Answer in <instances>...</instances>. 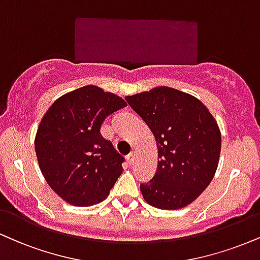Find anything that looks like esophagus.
Here are the masks:
<instances>
[{
	"instance_id": "34e87169",
	"label": "esophagus",
	"mask_w": 260,
	"mask_h": 260,
	"mask_svg": "<svg viewBox=\"0 0 260 260\" xmlns=\"http://www.w3.org/2000/svg\"><path fill=\"white\" fill-rule=\"evenodd\" d=\"M127 161H128V164H129V165L134 164V154H133V152H131V154L127 155Z\"/></svg>"
}]
</instances>
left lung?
Here are the masks:
<instances>
[{
    "mask_svg": "<svg viewBox=\"0 0 260 260\" xmlns=\"http://www.w3.org/2000/svg\"><path fill=\"white\" fill-rule=\"evenodd\" d=\"M126 100L148 124L157 145L155 176L140 184L144 200L160 209L190 205L217 171L221 148L217 121L198 98L171 87H156Z\"/></svg>",
    "mask_w": 260,
    "mask_h": 260,
    "instance_id": "left-lung-1",
    "label": "left lung"
}]
</instances>
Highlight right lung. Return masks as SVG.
I'll use <instances>...</instances> for the list:
<instances>
[{
  "mask_svg": "<svg viewBox=\"0 0 260 260\" xmlns=\"http://www.w3.org/2000/svg\"><path fill=\"white\" fill-rule=\"evenodd\" d=\"M126 102L99 87H81L49 106L37 128L35 150L48 185L68 203L87 207L108 198L124 158L100 127Z\"/></svg>",
  "mask_w": 260,
  "mask_h": 260,
  "instance_id": "add662e5",
  "label": "right lung"
}]
</instances>
